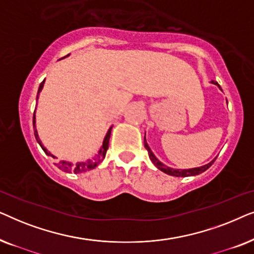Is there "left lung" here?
Returning a JSON list of instances; mask_svg holds the SVG:
<instances>
[{"label":"left lung","instance_id":"1","mask_svg":"<svg viewBox=\"0 0 254 254\" xmlns=\"http://www.w3.org/2000/svg\"><path fill=\"white\" fill-rule=\"evenodd\" d=\"M211 83L215 85H217L218 88L221 89L220 84L216 81H211ZM144 147L145 149L148 150V154H149V158L151 159V162L154 163L156 168H157L158 170H161V171H163L164 173H166V175L169 176H173V177H190V176H197L200 175V173H202L206 171L207 169H209L211 165H213V163L215 162V159H213V161L208 163V164L206 165H202V166H199V168H193V169H185V170H182V169H172V168H169V166H166L165 164H163V163L159 161V159L156 157V156L154 155V152L151 151V149L149 148V145L147 143V141H145V136H144Z\"/></svg>","mask_w":254,"mask_h":254}]
</instances>
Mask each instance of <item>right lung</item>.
<instances>
[{
  "instance_id": "1",
  "label": "right lung",
  "mask_w": 254,
  "mask_h": 254,
  "mask_svg": "<svg viewBox=\"0 0 254 254\" xmlns=\"http://www.w3.org/2000/svg\"><path fill=\"white\" fill-rule=\"evenodd\" d=\"M68 55H67V57H68ZM44 83H45V79L40 83L39 89H38L37 100H38V98H39L40 91L44 88ZM33 128H34V136H36V140H37L38 143H39L41 149H43V150L45 151V154L48 155V156H51V157H53V158H57L54 155H52L51 152L48 151L47 149L44 147L43 143H41V141H40V138H39V135H38V130L36 129V111H34V113H33ZM111 131H112V127H110V129L107 130L105 137H104L103 145H102V147H100L98 154H97L92 159H88V161H86V162H78V163H76V164H72V163L68 162V161H60L57 164L58 168L60 169V170H62V171L69 172V173H71V172H74V173H82V172H86V171H90V170L95 169L96 166H98L100 163L103 162V159L105 158L106 151H107V149H109V142H110Z\"/></svg>"
}]
</instances>
